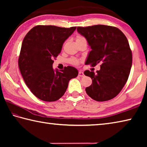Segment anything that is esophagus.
<instances>
[{
  "instance_id": "esophagus-1",
  "label": "esophagus",
  "mask_w": 147,
  "mask_h": 147,
  "mask_svg": "<svg viewBox=\"0 0 147 147\" xmlns=\"http://www.w3.org/2000/svg\"><path fill=\"white\" fill-rule=\"evenodd\" d=\"M78 76H80V77H83V76H84V73L82 72V71H79V72H78Z\"/></svg>"
}]
</instances>
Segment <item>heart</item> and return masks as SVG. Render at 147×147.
I'll return each mask as SVG.
<instances>
[{
    "label": "heart",
    "mask_w": 147,
    "mask_h": 147,
    "mask_svg": "<svg viewBox=\"0 0 147 147\" xmlns=\"http://www.w3.org/2000/svg\"><path fill=\"white\" fill-rule=\"evenodd\" d=\"M83 39H84V37L81 36H78L76 38V41L83 40ZM71 63H73V64H77L78 63V61L76 59H71Z\"/></svg>",
    "instance_id": "heart-1"
}]
</instances>
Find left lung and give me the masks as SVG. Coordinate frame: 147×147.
<instances>
[{
	"label": "left lung",
	"instance_id": "8db88e82",
	"mask_svg": "<svg viewBox=\"0 0 147 147\" xmlns=\"http://www.w3.org/2000/svg\"><path fill=\"white\" fill-rule=\"evenodd\" d=\"M77 31L91 49L86 63L93 67L101 64L96 73L84 71L92 79L91 85L86 88L87 94L99 102L113 98L123 88L130 73L132 54L127 38L116 27L102 24L78 26Z\"/></svg>",
	"mask_w": 147,
	"mask_h": 147
}]
</instances>
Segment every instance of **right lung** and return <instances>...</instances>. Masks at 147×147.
Listing matches in <instances>:
<instances>
[{"mask_svg": "<svg viewBox=\"0 0 147 147\" xmlns=\"http://www.w3.org/2000/svg\"><path fill=\"white\" fill-rule=\"evenodd\" d=\"M76 28L38 25L24 37L19 57V70L30 90L40 100H58L65 93L69 80L78 76L73 67H65L61 71L53 68V59Z\"/></svg>", "mask_w": 147, "mask_h": 147, "instance_id": "1", "label": "right lung"}]
</instances>
